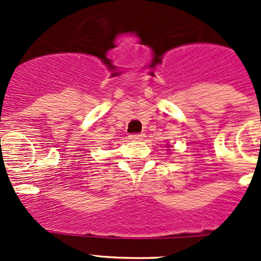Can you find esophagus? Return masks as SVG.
<instances>
[{
  "instance_id": "34e87169",
  "label": "esophagus",
  "mask_w": 261,
  "mask_h": 261,
  "mask_svg": "<svg viewBox=\"0 0 261 261\" xmlns=\"http://www.w3.org/2000/svg\"><path fill=\"white\" fill-rule=\"evenodd\" d=\"M144 138H145L144 134H133V135H130V139H133V140H136V141L143 140Z\"/></svg>"
}]
</instances>
